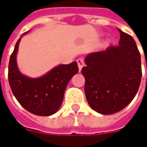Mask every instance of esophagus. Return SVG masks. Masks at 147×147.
<instances>
[{"instance_id": "obj_1", "label": "esophagus", "mask_w": 147, "mask_h": 147, "mask_svg": "<svg viewBox=\"0 0 147 147\" xmlns=\"http://www.w3.org/2000/svg\"><path fill=\"white\" fill-rule=\"evenodd\" d=\"M77 63H78V67H79V70H81L82 69V67L84 66V61L83 59H78V60H77Z\"/></svg>"}]
</instances>
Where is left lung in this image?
Listing matches in <instances>:
<instances>
[{
	"label": "left lung",
	"instance_id": "obj_1",
	"mask_svg": "<svg viewBox=\"0 0 147 147\" xmlns=\"http://www.w3.org/2000/svg\"><path fill=\"white\" fill-rule=\"evenodd\" d=\"M118 31V45L87 55L86 66L81 69L87 101L102 114H112L127 107L136 95L142 78L136 41L129 34Z\"/></svg>",
	"mask_w": 147,
	"mask_h": 147
}]
</instances>
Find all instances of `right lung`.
<instances>
[{"label":"right lung","instance_id":"add662e5","mask_svg":"<svg viewBox=\"0 0 147 147\" xmlns=\"http://www.w3.org/2000/svg\"><path fill=\"white\" fill-rule=\"evenodd\" d=\"M20 40L16 44L8 64L11 89L20 105L29 112L38 116L51 115L59 109L66 85L78 74V63L59 65L41 78H27L17 67L16 54Z\"/></svg>","mask_w":147,"mask_h":147}]
</instances>
